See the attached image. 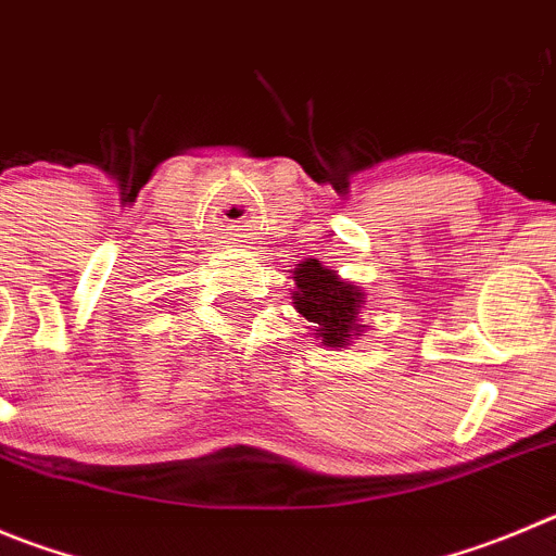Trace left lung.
Listing matches in <instances>:
<instances>
[{
  "instance_id": "1",
  "label": "left lung",
  "mask_w": 556,
  "mask_h": 556,
  "mask_svg": "<svg viewBox=\"0 0 556 556\" xmlns=\"http://www.w3.org/2000/svg\"><path fill=\"white\" fill-rule=\"evenodd\" d=\"M293 279L295 309L313 326L319 324L315 331L324 340V345L342 349L345 342L354 340L356 331L362 329L356 324V315H359V304L365 293H359L356 285L342 282L331 268H324L318 261L299 263Z\"/></svg>"
}]
</instances>
